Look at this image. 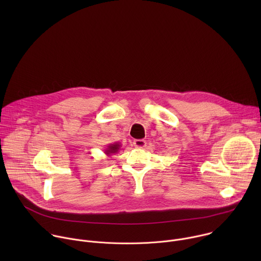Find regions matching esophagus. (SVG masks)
<instances>
[{
  "label": "esophagus",
  "instance_id": "esophagus-1",
  "mask_svg": "<svg viewBox=\"0 0 261 261\" xmlns=\"http://www.w3.org/2000/svg\"><path fill=\"white\" fill-rule=\"evenodd\" d=\"M133 145L136 148H143L146 145V142L143 139H136L133 141Z\"/></svg>",
  "mask_w": 261,
  "mask_h": 261
}]
</instances>
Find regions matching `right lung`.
I'll return each mask as SVG.
<instances>
[{
	"label": "right lung",
	"instance_id": "right-lung-1",
	"mask_svg": "<svg viewBox=\"0 0 261 261\" xmlns=\"http://www.w3.org/2000/svg\"><path fill=\"white\" fill-rule=\"evenodd\" d=\"M120 148H121L120 142L110 143V144L107 145V147L104 150V153L106 154V156H111V155H114V154H117L119 152Z\"/></svg>",
	"mask_w": 261,
	"mask_h": 261
}]
</instances>
